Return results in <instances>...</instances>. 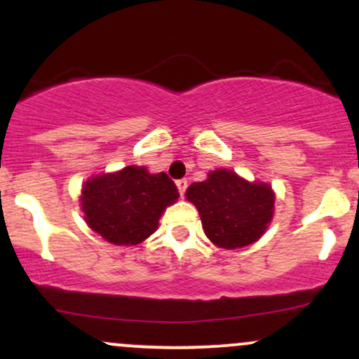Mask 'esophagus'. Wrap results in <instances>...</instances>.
<instances>
[{
  "mask_svg": "<svg viewBox=\"0 0 359 359\" xmlns=\"http://www.w3.org/2000/svg\"><path fill=\"white\" fill-rule=\"evenodd\" d=\"M175 185H177V189H179V194H180V196H184L185 189H187V180H185V179H179V180H175Z\"/></svg>",
  "mask_w": 359,
  "mask_h": 359,
  "instance_id": "obj_1",
  "label": "esophagus"
}]
</instances>
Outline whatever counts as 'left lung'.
I'll use <instances>...</instances> for the list:
<instances>
[{"label":"left lung","mask_w":359,"mask_h":359,"mask_svg":"<svg viewBox=\"0 0 359 359\" xmlns=\"http://www.w3.org/2000/svg\"><path fill=\"white\" fill-rule=\"evenodd\" d=\"M185 196L199 211L205 236L226 250L257 241L273 214L270 185L246 182L224 168L209 172L204 182H194Z\"/></svg>","instance_id":"8db88e82"}]
</instances>
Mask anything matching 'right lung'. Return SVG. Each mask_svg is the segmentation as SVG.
<instances>
[{"label":"right lung","mask_w":359,"mask_h":359,"mask_svg":"<svg viewBox=\"0 0 359 359\" xmlns=\"http://www.w3.org/2000/svg\"><path fill=\"white\" fill-rule=\"evenodd\" d=\"M179 197L167 174H148L143 167H125L116 174L97 175L82 187L86 222L106 241L138 245L158 226L167 205Z\"/></svg>","instance_id":"1"}]
</instances>
